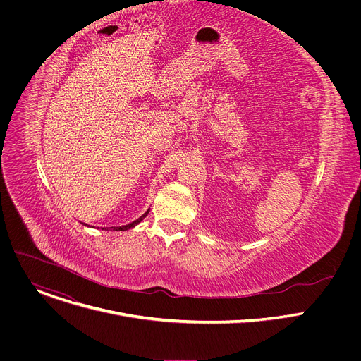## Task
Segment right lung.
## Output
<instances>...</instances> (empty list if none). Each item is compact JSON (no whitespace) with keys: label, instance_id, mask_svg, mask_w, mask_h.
I'll list each match as a JSON object with an SVG mask.
<instances>
[{"label":"right lung","instance_id":"1","mask_svg":"<svg viewBox=\"0 0 361 361\" xmlns=\"http://www.w3.org/2000/svg\"><path fill=\"white\" fill-rule=\"evenodd\" d=\"M148 212L149 210H147L140 219H137L135 221H133V223H130V224H126V226H120V227H104L102 230H113V231H126V230H130V228H133V227H135L138 223H141L142 221V219L144 217H147V214H148ZM84 226H87V224H84Z\"/></svg>","mask_w":361,"mask_h":361}]
</instances>
